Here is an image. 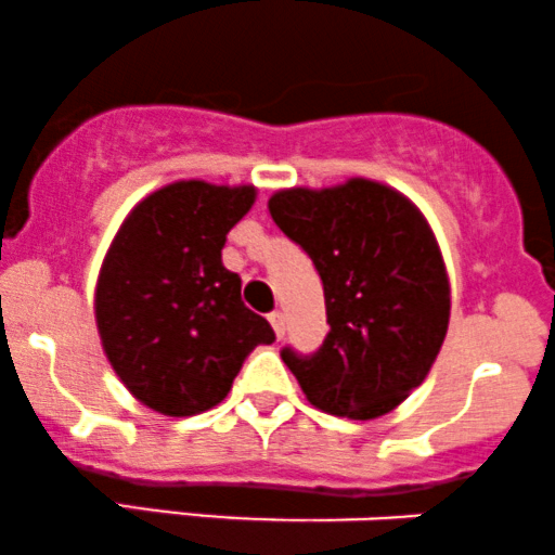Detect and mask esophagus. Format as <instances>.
Instances as JSON below:
<instances>
[{"mask_svg":"<svg viewBox=\"0 0 555 555\" xmlns=\"http://www.w3.org/2000/svg\"><path fill=\"white\" fill-rule=\"evenodd\" d=\"M269 321L273 326V334H276V339H282L284 331H286V318H284L282 310H273V313L269 315Z\"/></svg>","mask_w":555,"mask_h":555,"instance_id":"obj_1","label":"esophagus"}]
</instances>
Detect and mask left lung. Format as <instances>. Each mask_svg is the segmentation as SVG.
Wrapping results in <instances>:
<instances>
[{
    "label": "left lung",
    "mask_w": 555,
    "mask_h": 555,
    "mask_svg": "<svg viewBox=\"0 0 555 555\" xmlns=\"http://www.w3.org/2000/svg\"><path fill=\"white\" fill-rule=\"evenodd\" d=\"M269 211L313 260L331 326L310 358L284 349L286 367L321 412L388 415L428 378L449 331V273L428 219L365 177L276 190Z\"/></svg>",
    "instance_id": "left-lung-1"
}]
</instances>
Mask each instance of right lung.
Instances as JSON below:
<instances>
[{"label": "right lung", "instance_id": "add662e5", "mask_svg": "<svg viewBox=\"0 0 555 555\" xmlns=\"http://www.w3.org/2000/svg\"><path fill=\"white\" fill-rule=\"evenodd\" d=\"M256 197V184L177 180L145 195L114 234L95 282V326L114 373L154 412L211 410L247 354L276 339L221 263L229 229Z\"/></svg>", "mask_w": 555, "mask_h": 555}]
</instances>
